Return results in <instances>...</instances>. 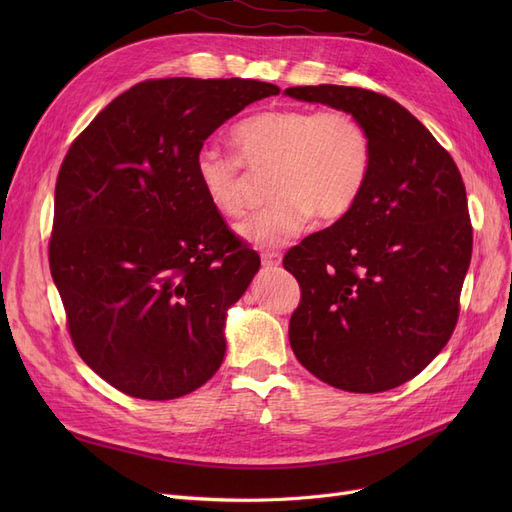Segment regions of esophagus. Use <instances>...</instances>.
<instances>
[{
  "label": "esophagus",
  "mask_w": 512,
  "mask_h": 512,
  "mask_svg": "<svg viewBox=\"0 0 512 512\" xmlns=\"http://www.w3.org/2000/svg\"><path fill=\"white\" fill-rule=\"evenodd\" d=\"M260 260H262V267H267V269H277L282 265V256L277 252H262Z\"/></svg>",
  "instance_id": "obj_1"
}]
</instances>
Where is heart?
<instances>
[{"label":"heart","instance_id":"1","mask_svg":"<svg viewBox=\"0 0 512 512\" xmlns=\"http://www.w3.org/2000/svg\"><path fill=\"white\" fill-rule=\"evenodd\" d=\"M230 138L237 156L203 145L194 156V177L215 211L241 218L256 203L250 173L271 175L275 203L239 226V235L258 247L290 243L316 215L322 222L342 220L371 170V138L348 111L277 108L239 121Z\"/></svg>","mask_w":512,"mask_h":512}]
</instances>
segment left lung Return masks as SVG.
<instances>
[{
	"label": "left lung",
	"mask_w": 512,
	"mask_h": 512,
	"mask_svg": "<svg viewBox=\"0 0 512 512\" xmlns=\"http://www.w3.org/2000/svg\"><path fill=\"white\" fill-rule=\"evenodd\" d=\"M284 94L352 113L371 138L356 205L284 258L301 286L292 352L335 389H395L436 359L457 324L472 258L459 168L421 121L376 91L318 85Z\"/></svg>",
	"instance_id": "1"
}]
</instances>
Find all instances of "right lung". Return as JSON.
I'll return each instance as SVG.
<instances>
[{
  "label": "right lung",
  "mask_w": 512,
  "mask_h": 512,
  "mask_svg": "<svg viewBox=\"0 0 512 512\" xmlns=\"http://www.w3.org/2000/svg\"><path fill=\"white\" fill-rule=\"evenodd\" d=\"M280 87L158 79L108 104L59 168L49 243L76 352L117 391L164 401L203 386L226 354V314L260 258L194 177L224 121Z\"/></svg>",
  "instance_id": "obj_1"
}]
</instances>
